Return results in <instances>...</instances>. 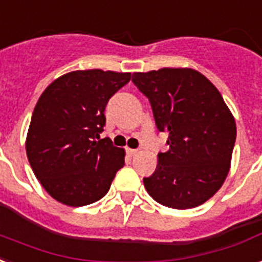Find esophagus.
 <instances>
[{"instance_id":"1","label":"esophagus","mask_w":262,"mask_h":262,"mask_svg":"<svg viewBox=\"0 0 262 262\" xmlns=\"http://www.w3.org/2000/svg\"><path fill=\"white\" fill-rule=\"evenodd\" d=\"M127 153H128L129 156H135V154L138 153V150L137 149H129V147H128V149H127Z\"/></svg>"}]
</instances>
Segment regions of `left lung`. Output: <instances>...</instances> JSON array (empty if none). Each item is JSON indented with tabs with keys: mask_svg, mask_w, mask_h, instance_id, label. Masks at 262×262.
Returning a JSON list of instances; mask_svg holds the SVG:
<instances>
[{
	"mask_svg": "<svg viewBox=\"0 0 262 262\" xmlns=\"http://www.w3.org/2000/svg\"><path fill=\"white\" fill-rule=\"evenodd\" d=\"M134 84L150 101L157 129L169 150L159 153L149 195L173 209H190L213 196L230 171L236 124L222 94L198 71L163 68L135 72Z\"/></svg>",
	"mask_w": 262,
	"mask_h": 262,
	"instance_id": "obj_1",
	"label": "left lung"
}]
</instances>
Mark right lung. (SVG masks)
<instances>
[{
  "label": "right lung",
  "mask_w": 262,
  "mask_h": 262,
  "mask_svg": "<svg viewBox=\"0 0 262 262\" xmlns=\"http://www.w3.org/2000/svg\"><path fill=\"white\" fill-rule=\"evenodd\" d=\"M129 72L74 71L56 79L38 99L26 139L28 161L50 196L68 206L101 200L124 165V149L99 139L105 106Z\"/></svg>",
  "instance_id": "right-lung-1"
}]
</instances>
